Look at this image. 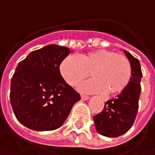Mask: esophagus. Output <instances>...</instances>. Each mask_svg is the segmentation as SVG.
<instances>
[{
    "label": "esophagus",
    "mask_w": 155,
    "mask_h": 155,
    "mask_svg": "<svg viewBox=\"0 0 155 155\" xmlns=\"http://www.w3.org/2000/svg\"><path fill=\"white\" fill-rule=\"evenodd\" d=\"M81 99L82 101H87V100L90 99V97H88V96H86V95H81Z\"/></svg>",
    "instance_id": "1"
}]
</instances>
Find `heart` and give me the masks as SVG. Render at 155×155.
Instances as JSON below:
<instances>
[{
	"label": "heart",
	"mask_w": 155,
	"mask_h": 155,
	"mask_svg": "<svg viewBox=\"0 0 155 155\" xmlns=\"http://www.w3.org/2000/svg\"><path fill=\"white\" fill-rule=\"evenodd\" d=\"M92 79L79 86L81 91L88 93H104L115 96L121 93L132 77V66L129 60L117 52L100 49L82 54L66 56L60 64V73L71 86H75L89 75Z\"/></svg>",
	"instance_id": "b5f03b06"
}]
</instances>
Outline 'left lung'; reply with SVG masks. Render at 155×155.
I'll list each match as a JSON object with an SVG mask.
<instances>
[{
  "mask_svg": "<svg viewBox=\"0 0 155 155\" xmlns=\"http://www.w3.org/2000/svg\"><path fill=\"white\" fill-rule=\"evenodd\" d=\"M132 66V77L127 87L115 99L105 103L103 110L93 117L97 132L104 137H117L127 133L136 119L143 76L138 59L124 50Z\"/></svg>",
  "mask_w": 155,
  "mask_h": 155,
  "instance_id": "8db88e82",
  "label": "left lung"
}]
</instances>
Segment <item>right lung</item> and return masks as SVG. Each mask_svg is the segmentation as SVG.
<instances>
[{
    "instance_id": "add662e5",
    "label": "right lung",
    "mask_w": 155,
    "mask_h": 155,
    "mask_svg": "<svg viewBox=\"0 0 155 155\" xmlns=\"http://www.w3.org/2000/svg\"><path fill=\"white\" fill-rule=\"evenodd\" d=\"M68 47L48 45L19 62L11 81V104L17 119L36 131L59 128L81 100L60 73Z\"/></svg>"
}]
</instances>
